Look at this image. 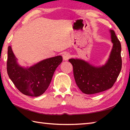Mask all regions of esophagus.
<instances>
[{"instance_id":"1","label":"esophagus","mask_w":130,"mask_h":130,"mask_svg":"<svg viewBox=\"0 0 130 130\" xmlns=\"http://www.w3.org/2000/svg\"><path fill=\"white\" fill-rule=\"evenodd\" d=\"M69 55L67 53H65L62 55V58L64 60H67L69 58Z\"/></svg>"}]
</instances>
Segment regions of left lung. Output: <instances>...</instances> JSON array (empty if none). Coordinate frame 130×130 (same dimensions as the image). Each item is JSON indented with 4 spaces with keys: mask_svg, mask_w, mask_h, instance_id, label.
<instances>
[{
    "mask_svg": "<svg viewBox=\"0 0 130 130\" xmlns=\"http://www.w3.org/2000/svg\"><path fill=\"white\" fill-rule=\"evenodd\" d=\"M62 61V56H58L42 60L29 68H24L18 63L11 46H9L7 71L9 78L21 93L37 97L47 89L55 70Z\"/></svg>",
    "mask_w": 130,
    "mask_h": 130,
    "instance_id": "left-lung-1",
    "label": "left lung"
}]
</instances>
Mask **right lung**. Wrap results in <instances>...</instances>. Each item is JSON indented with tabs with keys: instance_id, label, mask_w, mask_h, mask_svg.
<instances>
[{
	"instance_id": "add662e5",
	"label": "right lung",
	"mask_w": 130,
	"mask_h": 130,
	"mask_svg": "<svg viewBox=\"0 0 130 130\" xmlns=\"http://www.w3.org/2000/svg\"><path fill=\"white\" fill-rule=\"evenodd\" d=\"M111 32L113 47L108 60L102 67H94L79 59L69 60L73 68L76 84L85 94H94L107 90L113 86L122 69L121 44L112 30Z\"/></svg>"
}]
</instances>
